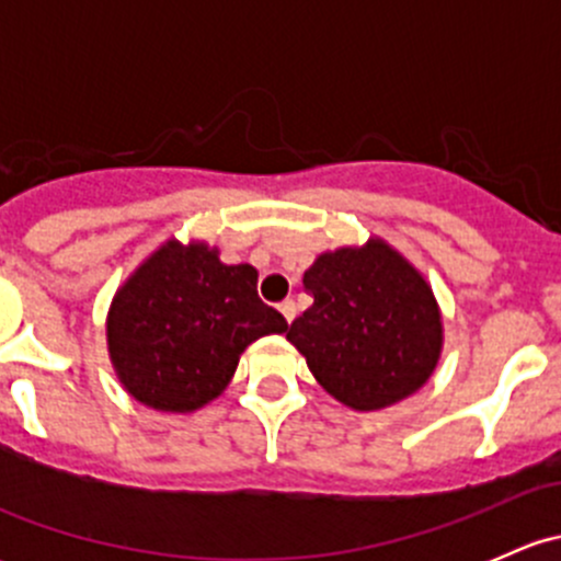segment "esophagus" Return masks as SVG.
<instances>
[{
  "label": "esophagus",
  "mask_w": 561,
  "mask_h": 561,
  "mask_svg": "<svg viewBox=\"0 0 561 561\" xmlns=\"http://www.w3.org/2000/svg\"><path fill=\"white\" fill-rule=\"evenodd\" d=\"M279 312H282V317H285L287 322H293V317H296V301H290V298H287V301H282L279 304Z\"/></svg>",
  "instance_id": "1"
}]
</instances>
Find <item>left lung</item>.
I'll list each match as a JSON object with an SVG mask.
<instances>
[{
	"instance_id": "8db88e82",
	"label": "left lung",
	"mask_w": 561,
	"mask_h": 561,
	"mask_svg": "<svg viewBox=\"0 0 561 561\" xmlns=\"http://www.w3.org/2000/svg\"><path fill=\"white\" fill-rule=\"evenodd\" d=\"M312 307L287 328L333 399L369 412L415 393L443 347L437 301L423 276L382 241L336 249L304 274Z\"/></svg>"
}]
</instances>
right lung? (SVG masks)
<instances>
[{
    "label": "right lung",
    "mask_w": 561,
    "mask_h": 561,
    "mask_svg": "<svg viewBox=\"0 0 561 561\" xmlns=\"http://www.w3.org/2000/svg\"><path fill=\"white\" fill-rule=\"evenodd\" d=\"M285 331V317L260 301L252 265H225L217 249L168 241L113 298L107 347L135 399L190 412L222 393L247 344Z\"/></svg>",
    "instance_id": "obj_1"
}]
</instances>
